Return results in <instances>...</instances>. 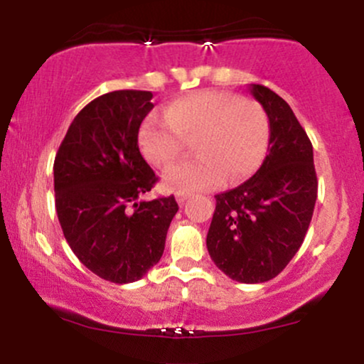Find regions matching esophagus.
<instances>
[{"label": "esophagus", "instance_id": "obj_1", "mask_svg": "<svg viewBox=\"0 0 364 364\" xmlns=\"http://www.w3.org/2000/svg\"><path fill=\"white\" fill-rule=\"evenodd\" d=\"M190 193H176V200H178V203H183V202H186L188 198H190Z\"/></svg>", "mask_w": 364, "mask_h": 364}]
</instances>
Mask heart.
Here are the masks:
<instances>
[{"label": "heart", "mask_w": 364, "mask_h": 364, "mask_svg": "<svg viewBox=\"0 0 364 364\" xmlns=\"http://www.w3.org/2000/svg\"><path fill=\"white\" fill-rule=\"evenodd\" d=\"M270 127L263 107L231 92L198 90L178 97L164 114L152 112L141 123L139 145L152 166L164 168L181 156L186 140L195 139L198 156L171 166L164 185L191 193L228 183L245 181L262 166Z\"/></svg>", "instance_id": "b5f03b06"}]
</instances>
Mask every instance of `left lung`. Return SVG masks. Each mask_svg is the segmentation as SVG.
I'll return each instance as SVG.
<instances>
[{
  "label": "left lung",
  "mask_w": 364,
  "mask_h": 364,
  "mask_svg": "<svg viewBox=\"0 0 364 364\" xmlns=\"http://www.w3.org/2000/svg\"><path fill=\"white\" fill-rule=\"evenodd\" d=\"M250 92L269 116V154L248 181L215 195L207 250L232 281L258 284L281 274L303 245L318 181L311 141L289 104L269 87L252 83Z\"/></svg>",
  "instance_id": "8db88e82"
}]
</instances>
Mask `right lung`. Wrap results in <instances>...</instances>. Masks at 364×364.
I'll use <instances>...</instances> for the list:
<instances>
[{"instance_id": "obj_1", "label": "right lung", "mask_w": 364, "mask_h": 364, "mask_svg": "<svg viewBox=\"0 0 364 364\" xmlns=\"http://www.w3.org/2000/svg\"><path fill=\"white\" fill-rule=\"evenodd\" d=\"M152 92L114 90L87 104L54 159L63 235L90 272L114 284L144 277L164 253L174 196L140 200L157 176L141 157L139 129Z\"/></svg>"}]
</instances>
